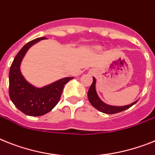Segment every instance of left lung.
Masks as SVG:
<instances>
[{"instance_id":"8db88e82","label":"left lung","mask_w":155,"mask_h":155,"mask_svg":"<svg viewBox=\"0 0 155 155\" xmlns=\"http://www.w3.org/2000/svg\"><path fill=\"white\" fill-rule=\"evenodd\" d=\"M93 83H92V85L89 87L87 95H88V99H89L90 104L96 109H97L100 112L105 113V114H115V113L123 112V111H124V110L127 109V108H131V106L134 105L138 101L137 100V101H135L130 104H127V105L124 106L110 105V104L104 103L99 97V96H98L97 93V90H96V78L94 77H93Z\"/></svg>"}]
</instances>
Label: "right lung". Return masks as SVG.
Returning <instances> with one entry per match:
<instances>
[{"label":"right lung","instance_id":"1","mask_svg":"<svg viewBox=\"0 0 155 155\" xmlns=\"http://www.w3.org/2000/svg\"><path fill=\"white\" fill-rule=\"evenodd\" d=\"M46 37L37 38L24 46L16 55L9 70V97L23 113L39 116L51 111L59 101L62 89L74 77H66L43 87H35L25 79L20 70L21 62L30 47Z\"/></svg>","mask_w":155,"mask_h":155}]
</instances>
